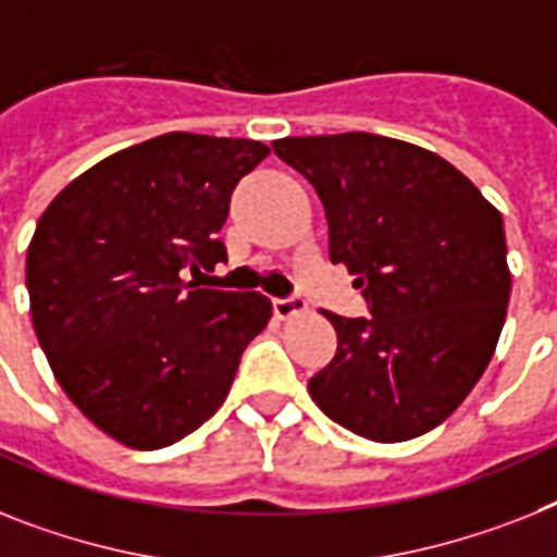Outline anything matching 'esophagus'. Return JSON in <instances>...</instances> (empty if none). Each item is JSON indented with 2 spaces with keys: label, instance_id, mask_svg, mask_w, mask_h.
I'll use <instances>...</instances> for the list:
<instances>
[{
  "label": "esophagus",
  "instance_id": "obj_1",
  "mask_svg": "<svg viewBox=\"0 0 557 557\" xmlns=\"http://www.w3.org/2000/svg\"><path fill=\"white\" fill-rule=\"evenodd\" d=\"M307 301L301 296H284V298H273V312L278 319H289V315H296V312H305Z\"/></svg>",
  "mask_w": 557,
  "mask_h": 557
}]
</instances>
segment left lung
I'll use <instances>...</instances> for the list:
<instances>
[{"label": "left lung", "mask_w": 557, "mask_h": 557, "mask_svg": "<svg viewBox=\"0 0 557 557\" xmlns=\"http://www.w3.org/2000/svg\"><path fill=\"white\" fill-rule=\"evenodd\" d=\"M315 187L330 261L356 275L367 312H327L338 347L312 401L370 441L416 438L470 395L507 319L504 219L461 170L375 133L273 141Z\"/></svg>", "instance_id": "1"}]
</instances>
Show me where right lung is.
<instances>
[{
	"instance_id": "right-lung-1",
	"label": "right lung",
	"mask_w": 557,
	"mask_h": 557,
	"mask_svg": "<svg viewBox=\"0 0 557 557\" xmlns=\"http://www.w3.org/2000/svg\"><path fill=\"white\" fill-rule=\"evenodd\" d=\"M268 153L252 139L164 133L73 178L36 224V338L67 398L127 447H170L205 424L268 327V296L185 282L227 261L230 196Z\"/></svg>"
}]
</instances>
